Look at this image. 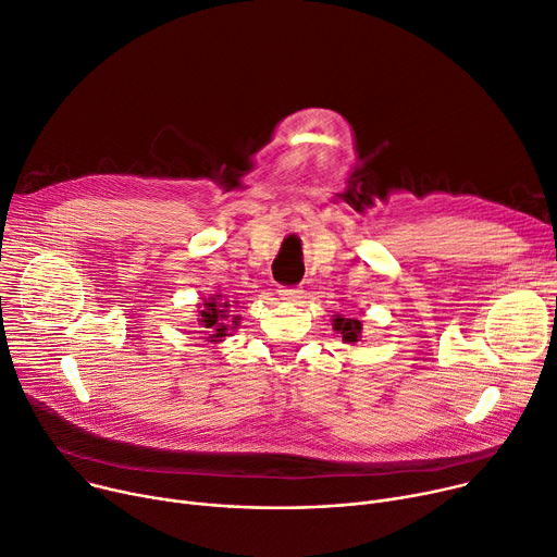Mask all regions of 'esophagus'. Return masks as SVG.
Listing matches in <instances>:
<instances>
[{
    "label": "esophagus",
    "mask_w": 557,
    "mask_h": 557,
    "mask_svg": "<svg viewBox=\"0 0 557 557\" xmlns=\"http://www.w3.org/2000/svg\"><path fill=\"white\" fill-rule=\"evenodd\" d=\"M301 297H305V290H299V288H280V299H284V301H301Z\"/></svg>",
    "instance_id": "34e87169"
}]
</instances>
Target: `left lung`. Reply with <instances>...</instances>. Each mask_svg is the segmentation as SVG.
Wrapping results in <instances>:
<instances>
[{"instance_id": "1", "label": "left lung", "mask_w": 557, "mask_h": 557, "mask_svg": "<svg viewBox=\"0 0 557 557\" xmlns=\"http://www.w3.org/2000/svg\"><path fill=\"white\" fill-rule=\"evenodd\" d=\"M333 331L342 337L344 344H358L362 342V322L358 318H346V315H335L331 320Z\"/></svg>"}]
</instances>
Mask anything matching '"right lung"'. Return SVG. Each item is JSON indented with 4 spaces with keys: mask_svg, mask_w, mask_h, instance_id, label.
<instances>
[{
    "mask_svg": "<svg viewBox=\"0 0 557 557\" xmlns=\"http://www.w3.org/2000/svg\"><path fill=\"white\" fill-rule=\"evenodd\" d=\"M235 305L237 301L222 297V293L201 301V305H197V333L207 335L205 339L209 344L224 342L239 326L242 320L239 315H235Z\"/></svg>",
    "mask_w": 557,
    "mask_h": 557,
    "instance_id": "1",
    "label": "right lung"
}]
</instances>
